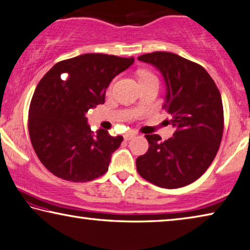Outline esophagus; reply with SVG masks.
I'll return each mask as SVG.
<instances>
[{
	"instance_id": "obj_1",
	"label": "esophagus",
	"mask_w": 250,
	"mask_h": 250,
	"mask_svg": "<svg viewBox=\"0 0 250 250\" xmlns=\"http://www.w3.org/2000/svg\"><path fill=\"white\" fill-rule=\"evenodd\" d=\"M134 137H136V133H133V132H128V133H125V136H124V138H125V141L131 140V139H133Z\"/></svg>"
}]
</instances>
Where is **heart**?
Returning a JSON list of instances; mask_svg holds the SVG:
<instances>
[{
  "mask_svg": "<svg viewBox=\"0 0 250 250\" xmlns=\"http://www.w3.org/2000/svg\"><path fill=\"white\" fill-rule=\"evenodd\" d=\"M153 77H154V75H152L151 73H149V72H142V73L140 74V81L148 80V79L153 78Z\"/></svg>",
  "mask_w": 250,
  "mask_h": 250,
  "instance_id": "obj_1",
  "label": "heart"
}]
</instances>
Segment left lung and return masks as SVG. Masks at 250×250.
I'll return each mask as SVG.
<instances>
[{
    "mask_svg": "<svg viewBox=\"0 0 250 250\" xmlns=\"http://www.w3.org/2000/svg\"><path fill=\"white\" fill-rule=\"evenodd\" d=\"M138 60L153 65L164 78L162 109L175 132L166 141L146 134L149 149L137 158V170L158 187H184L204 175L219 149L224 131L220 92L203 66L178 54L158 51Z\"/></svg>",
    "mask_w": 250,
    "mask_h": 250,
    "instance_id": "8db88e82",
    "label": "left lung"
}]
</instances>
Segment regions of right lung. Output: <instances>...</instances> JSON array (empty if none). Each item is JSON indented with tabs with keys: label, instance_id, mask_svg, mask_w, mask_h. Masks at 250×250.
I'll use <instances>...</instances> for the list:
<instances>
[{
	"label": "right lung",
	"instance_id": "1",
	"mask_svg": "<svg viewBox=\"0 0 250 250\" xmlns=\"http://www.w3.org/2000/svg\"><path fill=\"white\" fill-rule=\"evenodd\" d=\"M133 62L132 57L85 53L57 63L39 82L29 132L40 161L54 176L85 182L106 172L124 138L104 129L93 133L85 114L104 104L110 82Z\"/></svg>",
	"mask_w": 250,
	"mask_h": 250
}]
</instances>
